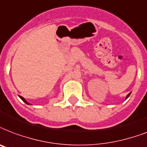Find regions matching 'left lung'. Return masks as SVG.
Wrapping results in <instances>:
<instances>
[{
  "label": "left lung",
  "mask_w": 147,
  "mask_h": 147,
  "mask_svg": "<svg viewBox=\"0 0 147 147\" xmlns=\"http://www.w3.org/2000/svg\"><path fill=\"white\" fill-rule=\"evenodd\" d=\"M130 93H131V92H130ZM130 93H129V94H128V95H127V96H126V98H128L129 96V95H130Z\"/></svg>",
  "instance_id": "1"
}]
</instances>
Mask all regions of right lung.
Here are the masks:
<instances>
[{
  "mask_svg": "<svg viewBox=\"0 0 147 147\" xmlns=\"http://www.w3.org/2000/svg\"><path fill=\"white\" fill-rule=\"evenodd\" d=\"M19 97H20V98H21V99H22V100L24 101V102H25V103H26V104H28V105H29V103H28V102H27V101L25 100V99H24V98H23V97H22V96H19Z\"/></svg>",
  "mask_w": 147,
  "mask_h": 147,
  "instance_id": "add662e5",
  "label": "right lung"
}]
</instances>
